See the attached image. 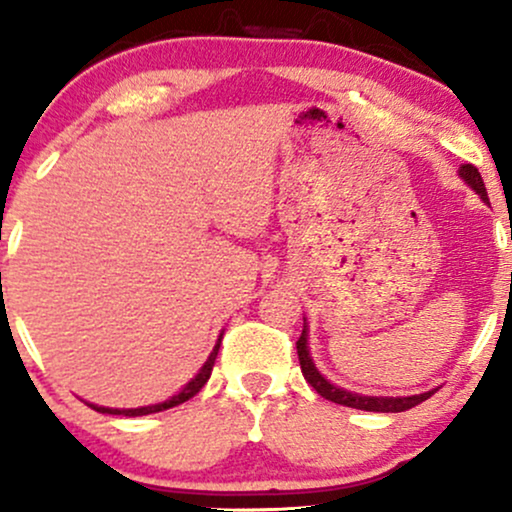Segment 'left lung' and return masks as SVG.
Wrapping results in <instances>:
<instances>
[{"label": "left lung", "mask_w": 512, "mask_h": 512, "mask_svg": "<svg viewBox=\"0 0 512 512\" xmlns=\"http://www.w3.org/2000/svg\"><path fill=\"white\" fill-rule=\"evenodd\" d=\"M457 173H460V178L467 182L474 192H477V195L481 197V202L489 204L484 180H481V173L472 166V163H464ZM296 349H298V361H301V370H303L305 380L313 385V390L317 392V395L330 399V402H334V404H344V407L363 409V411H383V414H397V411H407L411 407H416V404L426 402V399L436 392V390H428V392H421V395H409V397H370V395H358V392H349V390H344V387H337L334 383H330V380H327L325 375L315 368L313 356H310L308 322H305V317H303V332H301V339L296 342Z\"/></svg>", "instance_id": "1"}]
</instances>
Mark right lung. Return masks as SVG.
<instances>
[{
    "label": "right lung",
    "mask_w": 512,
    "mask_h": 512,
    "mask_svg": "<svg viewBox=\"0 0 512 512\" xmlns=\"http://www.w3.org/2000/svg\"><path fill=\"white\" fill-rule=\"evenodd\" d=\"M221 339H223V332L219 334V339H216V346L214 351H211L207 361H204V366L199 368V373L195 378L190 380L185 387H182L180 392H175L173 397H168L166 402H158V404H149V407H137V409H110V407H98V404H88L91 409L101 411V414H122V416H146V414H156V411H163V409H170V407H178V404L187 402L190 397H195L199 390H202L204 385H207L209 375H211V368H214V361H216V354H219V346H221Z\"/></svg>",
    "instance_id": "right-lung-1"
}]
</instances>
